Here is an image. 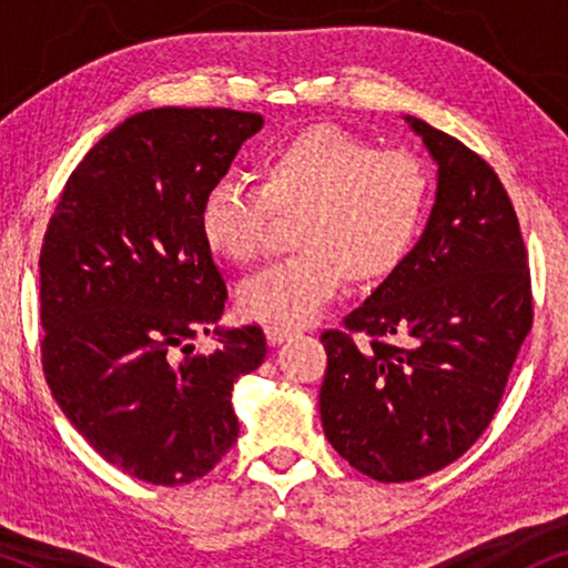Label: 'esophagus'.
Listing matches in <instances>:
<instances>
[{
	"label": "esophagus",
	"instance_id": "obj_1",
	"mask_svg": "<svg viewBox=\"0 0 568 568\" xmlns=\"http://www.w3.org/2000/svg\"><path fill=\"white\" fill-rule=\"evenodd\" d=\"M290 336H292V331L284 328V325H266V341H268V346L284 344V341L290 338Z\"/></svg>",
	"mask_w": 568,
	"mask_h": 568
}]
</instances>
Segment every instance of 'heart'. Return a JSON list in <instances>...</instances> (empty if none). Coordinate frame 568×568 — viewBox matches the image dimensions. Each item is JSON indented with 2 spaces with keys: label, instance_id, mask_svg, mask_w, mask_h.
I'll return each instance as SVG.
<instances>
[{
  "label": "heart",
  "instance_id": "heart-1",
  "mask_svg": "<svg viewBox=\"0 0 568 568\" xmlns=\"http://www.w3.org/2000/svg\"><path fill=\"white\" fill-rule=\"evenodd\" d=\"M261 185L220 181L199 209L209 251L251 263L271 212L297 216L292 258L271 263L237 286L251 321L305 325L336 297L348 276L377 284L400 268L422 235L432 183L408 152H379L336 126H315L261 160Z\"/></svg>",
  "mask_w": 568,
  "mask_h": 568
}]
</instances>
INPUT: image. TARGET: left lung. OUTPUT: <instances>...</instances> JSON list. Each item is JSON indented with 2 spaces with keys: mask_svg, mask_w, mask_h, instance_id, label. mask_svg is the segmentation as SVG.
<instances>
[{
  "mask_svg": "<svg viewBox=\"0 0 568 568\" xmlns=\"http://www.w3.org/2000/svg\"><path fill=\"white\" fill-rule=\"evenodd\" d=\"M403 121L437 165L429 222L400 268L344 317L369 346L321 336L325 437L383 484L429 476L484 434L532 325L527 253L501 181L455 136Z\"/></svg>",
  "mask_w": 568,
  "mask_h": 568,
  "instance_id": "8db88e82",
  "label": "left lung"
}]
</instances>
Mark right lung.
<instances>
[{
    "instance_id": "1",
    "label": "right lung",
    "mask_w": 568,
    "mask_h": 568,
    "mask_svg": "<svg viewBox=\"0 0 568 568\" xmlns=\"http://www.w3.org/2000/svg\"><path fill=\"white\" fill-rule=\"evenodd\" d=\"M263 115L152 108L69 175L41 251L43 372L98 455L154 486L206 476L235 445L232 385L266 359L258 325L222 328L227 286L199 209ZM215 325L223 346L183 357Z\"/></svg>"
}]
</instances>
